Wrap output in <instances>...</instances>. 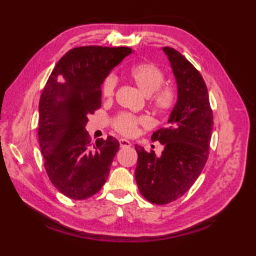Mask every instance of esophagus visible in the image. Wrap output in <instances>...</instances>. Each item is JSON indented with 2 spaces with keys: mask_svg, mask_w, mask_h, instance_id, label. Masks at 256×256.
<instances>
[{
  "mask_svg": "<svg viewBox=\"0 0 256 256\" xmlns=\"http://www.w3.org/2000/svg\"><path fill=\"white\" fill-rule=\"evenodd\" d=\"M118 142H120V146H121V148H130V146L132 145L130 140H125V138H120Z\"/></svg>",
  "mask_w": 256,
  "mask_h": 256,
  "instance_id": "esophagus-1",
  "label": "esophagus"
}]
</instances>
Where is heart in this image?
<instances>
[{"label": "heart", "instance_id": "1", "mask_svg": "<svg viewBox=\"0 0 256 256\" xmlns=\"http://www.w3.org/2000/svg\"><path fill=\"white\" fill-rule=\"evenodd\" d=\"M130 79L136 84L145 96H150V103L156 111L167 112L175 106L176 91L164 84V72L153 62H140L134 64L128 72ZM116 79L113 74L108 76L102 84V96L111 99L116 91ZM148 118L128 113H120L113 120L116 131L126 136H132L138 132L140 125H148Z\"/></svg>", "mask_w": 256, "mask_h": 256}]
</instances>
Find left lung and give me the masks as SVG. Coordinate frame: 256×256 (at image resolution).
Segmentation results:
<instances>
[{
	"mask_svg": "<svg viewBox=\"0 0 256 256\" xmlns=\"http://www.w3.org/2000/svg\"><path fill=\"white\" fill-rule=\"evenodd\" d=\"M162 50L177 82V102L168 126L152 135L164 145L162 155L135 145V179L143 197L152 204H166L180 198L202 172L209 156L214 116L204 78L186 57L170 47Z\"/></svg>",
	"mask_w": 256,
	"mask_h": 256,
	"instance_id": "1",
	"label": "left lung"
}]
</instances>
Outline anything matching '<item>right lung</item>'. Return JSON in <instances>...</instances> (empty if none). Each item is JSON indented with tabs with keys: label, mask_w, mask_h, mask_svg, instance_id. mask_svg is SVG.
<instances>
[{
	"label": "right lung",
	"mask_w": 256,
	"mask_h": 256,
	"mask_svg": "<svg viewBox=\"0 0 256 256\" xmlns=\"http://www.w3.org/2000/svg\"><path fill=\"white\" fill-rule=\"evenodd\" d=\"M132 52L130 47H76L59 59L40 100L38 140L48 177L74 200L96 194L106 184L118 150L113 136L91 143L86 124L101 106V84Z\"/></svg>",
	"instance_id": "1"
}]
</instances>
